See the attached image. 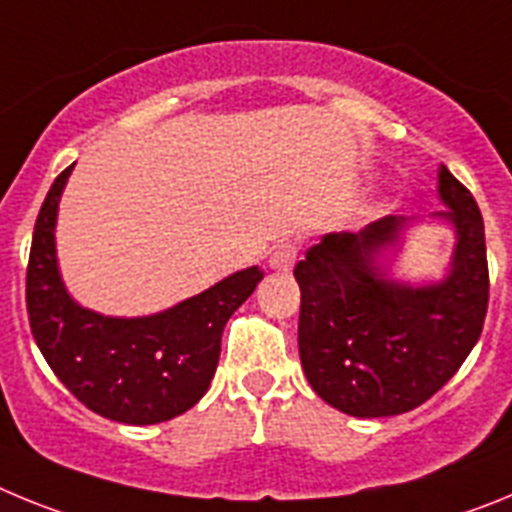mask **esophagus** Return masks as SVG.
<instances>
[{"instance_id": "1", "label": "esophagus", "mask_w": 512, "mask_h": 512, "mask_svg": "<svg viewBox=\"0 0 512 512\" xmlns=\"http://www.w3.org/2000/svg\"><path fill=\"white\" fill-rule=\"evenodd\" d=\"M297 253H300V246H297V243H292V241L279 243V246L271 251L269 266H271V269H277V271H289L292 266H295Z\"/></svg>"}]
</instances>
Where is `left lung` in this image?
<instances>
[{
	"label": "left lung",
	"instance_id": "8db88e82",
	"mask_svg": "<svg viewBox=\"0 0 512 512\" xmlns=\"http://www.w3.org/2000/svg\"><path fill=\"white\" fill-rule=\"evenodd\" d=\"M438 194L456 230L449 277L410 287L379 256L410 220L387 215L359 233H328L295 266L300 361L310 387L354 418H387L431 400L479 341L490 300L485 220L472 192L441 164Z\"/></svg>",
	"mask_w": 512,
	"mask_h": 512
}]
</instances>
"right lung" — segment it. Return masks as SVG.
Returning <instances> with one entry per match:
<instances>
[{
    "label": "right lung",
    "mask_w": 512,
    "mask_h": 512,
    "mask_svg": "<svg viewBox=\"0 0 512 512\" xmlns=\"http://www.w3.org/2000/svg\"><path fill=\"white\" fill-rule=\"evenodd\" d=\"M71 169L45 194L27 261V318L66 390L104 418L153 425L187 413L215 377L223 328L264 279L259 266L148 318H107L71 300L58 274L56 215Z\"/></svg>",
    "instance_id": "right-lung-1"
}]
</instances>
